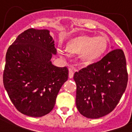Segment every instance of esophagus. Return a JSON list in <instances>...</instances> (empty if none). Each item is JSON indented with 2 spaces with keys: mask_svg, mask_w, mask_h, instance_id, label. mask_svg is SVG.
I'll use <instances>...</instances> for the list:
<instances>
[{
  "mask_svg": "<svg viewBox=\"0 0 132 132\" xmlns=\"http://www.w3.org/2000/svg\"><path fill=\"white\" fill-rule=\"evenodd\" d=\"M73 75H74V70H73L72 68H69V74H68L69 78H72Z\"/></svg>",
  "mask_w": 132,
  "mask_h": 132,
  "instance_id": "1",
  "label": "esophagus"
}]
</instances>
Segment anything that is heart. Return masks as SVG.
<instances>
[{
  "instance_id": "1",
  "label": "heart",
  "mask_w": 132,
  "mask_h": 132,
  "mask_svg": "<svg viewBox=\"0 0 132 132\" xmlns=\"http://www.w3.org/2000/svg\"><path fill=\"white\" fill-rule=\"evenodd\" d=\"M108 41L105 36L95 38L90 36H80L74 38L67 44L66 48L71 53H81V60L86 63H90L97 60L106 51ZM64 57L66 54L63 51H59Z\"/></svg>"
}]
</instances>
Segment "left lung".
<instances>
[{"mask_svg": "<svg viewBox=\"0 0 132 132\" xmlns=\"http://www.w3.org/2000/svg\"><path fill=\"white\" fill-rule=\"evenodd\" d=\"M77 84L76 105L88 119H98L110 113L119 103L128 81L123 50L109 52L98 62L74 74Z\"/></svg>", "mask_w": 132, "mask_h": 132, "instance_id": "left-lung-1", "label": "left lung"}]
</instances>
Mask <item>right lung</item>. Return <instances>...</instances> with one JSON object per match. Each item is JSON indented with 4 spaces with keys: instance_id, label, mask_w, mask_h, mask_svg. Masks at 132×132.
Segmentation results:
<instances>
[{
    "instance_id": "add662e5",
    "label": "right lung",
    "mask_w": 132,
    "mask_h": 132,
    "mask_svg": "<svg viewBox=\"0 0 132 132\" xmlns=\"http://www.w3.org/2000/svg\"><path fill=\"white\" fill-rule=\"evenodd\" d=\"M49 32L33 28L26 30L6 53L3 84L15 108L29 117L48 114L68 78L66 66L57 67L51 62L57 51Z\"/></svg>"
}]
</instances>
